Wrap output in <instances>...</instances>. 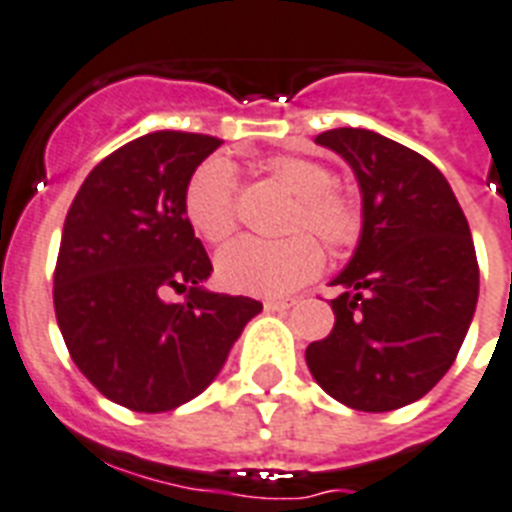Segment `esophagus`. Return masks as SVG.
I'll use <instances>...</instances> for the list:
<instances>
[{"label":"esophagus","instance_id":"1","mask_svg":"<svg viewBox=\"0 0 512 512\" xmlns=\"http://www.w3.org/2000/svg\"><path fill=\"white\" fill-rule=\"evenodd\" d=\"M297 302V297H270L265 299V310H270V313H284V310L294 307Z\"/></svg>","mask_w":512,"mask_h":512}]
</instances>
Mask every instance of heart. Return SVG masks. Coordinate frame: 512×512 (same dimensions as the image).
Segmentation results:
<instances>
[{
  "label": "heart",
  "mask_w": 512,
  "mask_h": 512,
  "mask_svg": "<svg viewBox=\"0 0 512 512\" xmlns=\"http://www.w3.org/2000/svg\"><path fill=\"white\" fill-rule=\"evenodd\" d=\"M263 170L278 186L294 194V207L284 239H236L215 260L218 281L228 292L286 294L307 284L323 268V247L310 228L331 249H350L363 234V210L350 191L334 186V173L318 160L299 155H276L263 162ZM234 165L223 157L202 162L184 189V215L194 234L220 244L234 234L236 202Z\"/></svg>",
  "instance_id": "heart-1"
}]
</instances>
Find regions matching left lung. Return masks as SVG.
<instances>
[{
	"label": "left lung",
	"mask_w": 512,
	"mask_h": 512,
	"mask_svg": "<svg viewBox=\"0 0 512 512\" xmlns=\"http://www.w3.org/2000/svg\"><path fill=\"white\" fill-rule=\"evenodd\" d=\"M352 168L363 234L331 281V334L305 350L326 394L386 413L429 394L460 352L479 299L471 228L447 178L413 149L365 128L315 136Z\"/></svg>",
	"instance_id": "1"
}]
</instances>
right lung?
Listing matches in <instances>:
<instances>
[{
    "mask_svg": "<svg viewBox=\"0 0 512 512\" xmlns=\"http://www.w3.org/2000/svg\"><path fill=\"white\" fill-rule=\"evenodd\" d=\"M220 139L155 131L91 170L62 228L54 315L78 371L107 400L165 413L213 384L263 305L207 292L213 263L184 215L191 173ZM170 291L185 294L170 303Z\"/></svg>",
    "mask_w": 512,
    "mask_h": 512,
    "instance_id": "right-lung-1",
    "label": "right lung"
}]
</instances>
